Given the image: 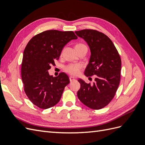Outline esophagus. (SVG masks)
Here are the masks:
<instances>
[{
    "label": "esophagus",
    "instance_id": "1",
    "mask_svg": "<svg viewBox=\"0 0 145 145\" xmlns=\"http://www.w3.org/2000/svg\"><path fill=\"white\" fill-rule=\"evenodd\" d=\"M76 80V78H74V77H69V80H70V82H72V81H74V80Z\"/></svg>",
    "mask_w": 145,
    "mask_h": 145
}]
</instances>
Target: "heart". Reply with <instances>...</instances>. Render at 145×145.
<instances>
[{
	"label": "heart",
	"mask_w": 145,
	"mask_h": 145,
	"mask_svg": "<svg viewBox=\"0 0 145 145\" xmlns=\"http://www.w3.org/2000/svg\"><path fill=\"white\" fill-rule=\"evenodd\" d=\"M85 46L83 43H78V44L76 45L75 46V49H77L78 48H80L82 46ZM82 68V66L80 64H69L67 65V67H65V71L69 73V74L72 76H77V74L79 73L81 69Z\"/></svg>",
	"instance_id": "heart-1"
}]
</instances>
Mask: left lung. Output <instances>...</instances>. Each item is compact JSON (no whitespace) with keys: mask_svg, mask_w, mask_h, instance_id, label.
<instances>
[{"mask_svg":"<svg viewBox=\"0 0 145 145\" xmlns=\"http://www.w3.org/2000/svg\"><path fill=\"white\" fill-rule=\"evenodd\" d=\"M75 33L87 42L91 52L85 75H95L93 84L86 83L80 78L78 80L80 88L77 91V97L91 109H102L111 102L119 85L120 55L111 39L103 33L91 29Z\"/></svg>","mask_w":145,"mask_h":145,"instance_id":"1","label":"left lung"}]
</instances>
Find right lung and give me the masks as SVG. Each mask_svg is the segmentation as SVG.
<instances>
[{
	"label": "right lung",
	"instance_id": "right-lung-1",
	"mask_svg": "<svg viewBox=\"0 0 145 145\" xmlns=\"http://www.w3.org/2000/svg\"><path fill=\"white\" fill-rule=\"evenodd\" d=\"M77 37L73 31L52 29L34 36L26 46L21 66L24 91L34 105L41 109L54 106L69 84L68 76L61 72L49 75L48 70L60 57L63 47Z\"/></svg>",
	"mask_w": 145,
	"mask_h": 145
}]
</instances>
